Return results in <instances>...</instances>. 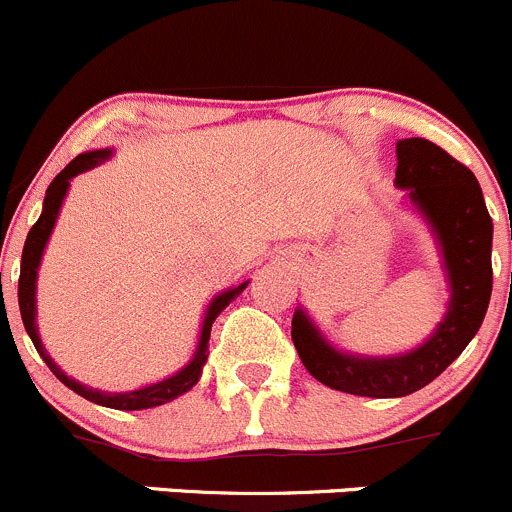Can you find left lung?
Returning a JSON list of instances; mask_svg holds the SVG:
<instances>
[{
    "label": "left lung",
    "instance_id": "left-lung-1",
    "mask_svg": "<svg viewBox=\"0 0 512 512\" xmlns=\"http://www.w3.org/2000/svg\"><path fill=\"white\" fill-rule=\"evenodd\" d=\"M396 186L408 191L438 239L450 283L448 313L426 343L401 356H353L336 351L296 308L291 338L303 366L336 391L368 398H401L421 391L463 353L478 333L493 291V219L468 166L428 139L396 144Z\"/></svg>",
    "mask_w": 512,
    "mask_h": 512
}]
</instances>
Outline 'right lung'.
<instances>
[{
  "mask_svg": "<svg viewBox=\"0 0 512 512\" xmlns=\"http://www.w3.org/2000/svg\"><path fill=\"white\" fill-rule=\"evenodd\" d=\"M111 156V149H96V151H86V154H79L77 159L69 161L54 181L49 184L47 196H44V209L42 216H39L37 224L32 226L29 231L27 241H24V251H22V268H19V311H22V321L24 328H27L29 338H32L34 348L42 356V361L47 363L49 371L59 378L67 388H72L74 393L86 398V401L96 403V406H106V408H116V411H144V408H154V406H164V403L174 401V398L184 396L186 391L199 383L201 371H204V363L209 358V338H211V323L216 321L221 311L249 286V281H244L241 286L229 288V291L219 293L214 301L209 303L204 316V326H201V336H199V346H196L194 358L181 368L179 373H174L171 378H164L159 383H151V386L136 388V391H126V393H106V391H96V388L82 386L79 381L69 378L57 363L52 361V356L47 353V348L42 346V338H39L37 331V271H39V261H42L44 246H47L49 236H52L54 224H57L59 209H62V201L69 191V181L74 179L82 171L94 169L96 164L106 161Z\"/></svg>",
  "mask_w": 512,
  "mask_h": 512,
  "instance_id": "right-lung-1",
  "label": "right lung"
}]
</instances>
